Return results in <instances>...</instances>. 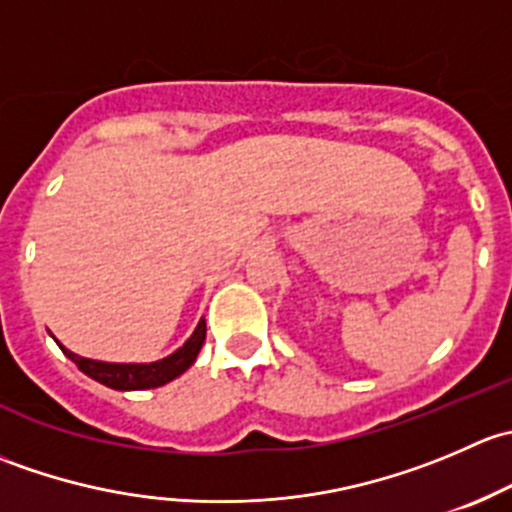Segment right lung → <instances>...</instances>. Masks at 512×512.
Wrapping results in <instances>:
<instances>
[{
  "mask_svg": "<svg viewBox=\"0 0 512 512\" xmlns=\"http://www.w3.org/2000/svg\"><path fill=\"white\" fill-rule=\"evenodd\" d=\"M205 342V319H200L195 332L190 334L188 342L173 352L170 356L160 361H151V364H108V361H96V359H84V356L69 352L66 347H61V352L69 356L86 376L98 381V384L108 386V389L118 391H141V389H158V386L168 384L175 376H180L183 371H188L193 366V361L198 359L200 347Z\"/></svg>",
  "mask_w": 512,
  "mask_h": 512,
  "instance_id": "1",
  "label": "right lung"
}]
</instances>
